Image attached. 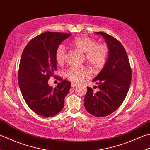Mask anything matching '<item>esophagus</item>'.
<instances>
[{
    "label": "esophagus",
    "instance_id": "esophagus-1",
    "mask_svg": "<svg viewBox=\"0 0 150 150\" xmlns=\"http://www.w3.org/2000/svg\"><path fill=\"white\" fill-rule=\"evenodd\" d=\"M77 86V84L73 83V82H72V83H71V87H73V88H74V87H75V86Z\"/></svg>",
    "mask_w": 150,
    "mask_h": 150
}]
</instances>
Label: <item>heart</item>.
I'll return each instance as SVG.
<instances>
[{
	"label": "heart",
	"mask_w": 150,
	"mask_h": 150,
	"mask_svg": "<svg viewBox=\"0 0 150 150\" xmlns=\"http://www.w3.org/2000/svg\"><path fill=\"white\" fill-rule=\"evenodd\" d=\"M72 46L85 53L86 60L94 70H100L106 64L109 55V49L106 44H97L94 39L86 36H81L73 40ZM66 56V47L60 44L55 51L56 62L59 65L63 64ZM90 75V71L84 66H72L65 72L66 77L73 83H79Z\"/></svg>",
	"instance_id": "obj_1"
}]
</instances>
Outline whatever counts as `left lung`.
I'll return each instance as SVG.
<instances>
[{
    "label": "left lung",
    "instance_id": "left-lung-1",
    "mask_svg": "<svg viewBox=\"0 0 150 150\" xmlns=\"http://www.w3.org/2000/svg\"><path fill=\"white\" fill-rule=\"evenodd\" d=\"M103 36L108 44L109 55L106 64L93 82L99 91L94 93L88 88L84 106L92 115L104 117L116 111L126 97L132 80V69L122 44L106 33L95 32ZM97 87V86H95Z\"/></svg>",
    "mask_w": 150,
    "mask_h": 150
}]
</instances>
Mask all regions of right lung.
<instances>
[{
  "label": "right lung",
  "mask_w": 150,
  "mask_h": 150,
  "mask_svg": "<svg viewBox=\"0 0 150 150\" xmlns=\"http://www.w3.org/2000/svg\"><path fill=\"white\" fill-rule=\"evenodd\" d=\"M71 33L44 32L31 39L22 53L18 71V86L24 100L39 115L50 117L62 110L71 83L62 80L53 88L48 80L57 70L55 51Z\"/></svg>",
  "instance_id": "add662e5"
}]
</instances>
